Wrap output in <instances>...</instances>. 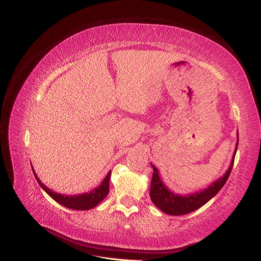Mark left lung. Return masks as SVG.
I'll list each match as a JSON object with an SVG mask.
<instances>
[{"label": "left lung", "mask_w": 261, "mask_h": 261, "mask_svg": "<svg viewBox=\"0 0 261 261\" xmlns=\"http://www.w3.org/2000/svg\"><path fill=\"white\" fill-rule=\"evenodd\" d=\"M238 143H239V136H238L233 159H232L230 167L225 173V175L223 177H221V178H219L216 181H214L212 185L206 188V190L199 193L190 194V195L186 196L177 195V194L171 193L168 188L163 184L157 168L151 165L153 168L150 185V197L152 203L156 205L160 211H163L164 213L169 215H184L202 207L204 204H206L211 198L214 197L216 194L219 193V191L224 186L226 180H228L232 167H233L234 164V156L238 149Z\"/></svg>", "instance_id": "obj_1"}]
</instances>
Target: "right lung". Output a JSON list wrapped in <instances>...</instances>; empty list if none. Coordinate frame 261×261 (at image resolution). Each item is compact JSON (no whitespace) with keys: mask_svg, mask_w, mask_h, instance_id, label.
<instances>
[{"mask_svg":"<svg viewBox=\"0 0 261 261\" xmlns=\"http://www.w3.org/2000/svg\"><path fill=\"white\" fill-rule=\"evenodd\" d=\"M33 174H35V171H33ZM35 177L37 181L39 182V185L43 188V191H45L51 198H54L57 203L62 204L63 206L71 208V210L83 211V210H91L93 207H95L96 205L99 202H102L105 198V196L108 195L109 190H110L109 185H110L111 171L107 175V177H105L104 180L102 181V184L97 188H94V190L91 191L90 193L82 194V195H74V196H64L62 194L55 193L43 185L36 174H35Z\"/></svg>","mask_w":261,"mask_h":261,"instance_id":"1","label":"right lung"}]
</instances>
